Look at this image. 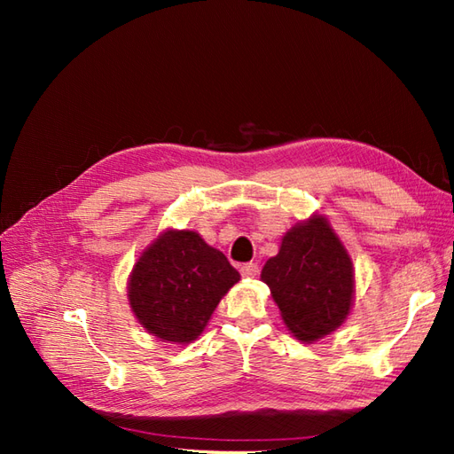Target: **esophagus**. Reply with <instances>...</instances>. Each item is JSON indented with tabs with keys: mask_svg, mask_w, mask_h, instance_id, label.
<instances>
[{
	"mask_svg": "<svg viewBox=\"0 0 454 454\" xmlns=\"http://www.w3.org/2000/svg\"><path fill=\"white\" fill-rule=\"evenodd\" d=\"M239 271H242V275H244L246 278H254V277H257V273H259V267H257V263H244L242 269H239Z\"/></svg>",
	"mask_w": 454,
	"mask_h": 454,
	"instance_id": "34e87169",
	"label": "esophagus"
}]
</instances>
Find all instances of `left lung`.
<instances>
[{
	"instance_id": "obj_1",
	"label": "left lung",
	"mask_w": 454,
	"mask_h": 454,
	"mask_svg": "<svg viewBox=\"0 0 454 454\" xmlns=\"http://www.w3.org/2000/svg\"><path fill=\"white\" fill-rule=\"evenodd\" d=\"M262 281L285 325L304 343L335 332L353 306V262L322 215L288 230L278 254L263 265Z\"/></svg>"
}]
</instances>
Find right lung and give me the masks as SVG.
Instances as JSON below:
<instances>
[{
	"label": "right lung",
	"instance_id": "right-lung-1",
	"mask_svg": "<svg viewBox=\"0 0 454 454\" xmlns=\"http://www.w3.org/2000/svg\"><path fill=\"white\" fill-rule=\"evenodd\" d=\"M239 273L192 230H166L144 249L129 277V302L148 333L191 343L205 332Z\"/></svg>",
	"mask_w": 454,
	"mask_h": 454
}]
</instances>
